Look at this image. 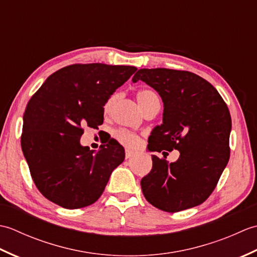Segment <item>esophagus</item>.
I'll return each mask as SVG.
<instances>
[{
    "label": "esophagus",
    "mask_w": 257,
    "mask_h": 257,
    "mask_svg": "<svg viewBox=\"0 0 257 257\" xmlns=\"http://www.w3.org/2000/svg\"><path fill=\"white\" fill-rule=\"evenodd\" d=\"M124 155H125V159H129V158H132V157L135 156V152L130 151V150H125Z\"/></svg>",
    "instance_id": "1"
}]
</instances>
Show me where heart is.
<instances>
[{"label": "heart", "instance_id": "b5f03b06", "mask_svg": "<svg viewBox=\"0 0 257 257\" xmlns=\"http://www.w3.org/2000/svg\"><path fill=\"white\" fill-rule=\"evenodd\" d=\"M118 92H113L110 96H109L105 103H103L102 106V110L105 113H109L111 111V109L114 105V102L118 99ZM137 99L140 103V106L143 107V109H145L148 107L149 105H151L152 102L155 100H158L159 98H158L157 94L155 91H152L150 89H141L137 92ZM113 137L116 139L119 144L123 145L124 147H127V148H136V147H138L140 144V138L138 135H136L133 132H129L127 129H118L114 132L113 134Z\"/></svg>", "mask_w": 257, "mask_h": 257}]
</instances>
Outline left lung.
I'll return each instance as SVG.
<instances>
[{
    "instance_id": "left-lung-1",
    "label": "left lung",
    "mask_w": 257,
    "mask_h": 257,
    "mask_svg": "<svg viewBox=\"0 0 257 257\" xmlns=\"http://www.w3.org/2000/svg\"><path fill=\"white\" fill-rule=\"evenodd\" d=\"M143 80L162 98L163 123L149 137L151 151H180L176 162L152 156V169L141 179L150 204L165 212L199 205L215 189L230 159L232 120L225 101L199 75L169 68L139 69Z\"/></svg>"
}]
</instances>
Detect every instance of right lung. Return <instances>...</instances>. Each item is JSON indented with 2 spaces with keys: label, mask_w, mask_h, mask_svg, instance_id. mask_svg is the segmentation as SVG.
<instances>
[{
  "label": "right lung",
  "mask_w": 257,
  "mask_h": 257,
  "mask_svg": "<svg viewBox=\"0 0 257 257\" xmlns=\"http://www.w3.org/2000/svg\"><path fill=\"white\" fill-rule=\"evenodd\" d=\"M137 68L73 64L48 77L27 102L21 146L33 181L47 200L80 209L100 198L112 170L124 160L117 141L95 152L79 144L85 125L98 129L102 106Z\"/></svg>",
  "instance_id": "add662e5"
}]
</instances>
